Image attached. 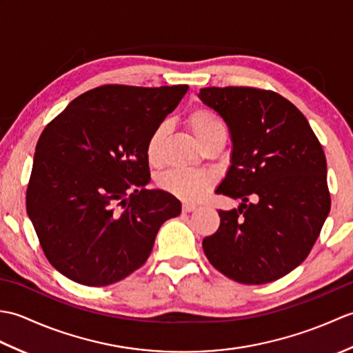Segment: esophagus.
<instances>
[{
  "label": "esophagus",
  "instance_id": "esophagus-1",
  "mask_svg": "<svg viewBox=\"0 0 353 353\" xmlns=\"http://www.w3.org/2000/svg\"><path fill=\"white\" fill-rule=\"evenodd\" d=\"M196 205H191V203H183V206H182V211L183 212H192V211H196Z\"/></svg>",
  "mask_w": 353,
  "mask_h": 353
}]
</instances>
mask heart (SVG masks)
<instances>
[{
	"label": "heart",
	"mask_w": 353,
	"mask_h": 353,
	"mask_svg": "<svg viewBox=\"0 0 353 353\" xmlns=\"http://www.w3.org/2000/svg\"><path fill=\"white\" fill-rule=\"evenodd\" d=\"M185 124L201 147L216 137H226L228 133L226 124H224L223 119L208 108L192 109L186 115ZM165 132H167V127H165V124H159L147 141L145 154L152 165L161 162V150ZM214 182L215 177L211 172L190 170H170L157 177V185H159L161 190L185 201L201 200L211 191Z\"/></svg>",
	"instance_id": "heart-1"
}]
</instances>
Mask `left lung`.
Wrapping results in <instances>:
<instances>
[{
    "label": "left lung",
    "instance_id": "8db88e82",
    "mask_svg": "<svg viewBox=\"0 0 353 353\" xmlns=\"http://www.w3.org/2000/svg\"><path fill=\"white\" fill-rule=\"evenodd\" d=\"M199 99L232 139L230 167L215 192L241 200L219 211V230L203 239L206 258L239 283L273 282L306 259L331 211L323 148L302 112L273 91L212 86Z\"/></svg>",
    "mask_w": 353,
    "mask_h": 353
}]
</instances>
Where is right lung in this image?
Here are the masks:
<instances>
[{
	"label": "right lung",
	"mask_w": 353,
	"mask_h": 353,
	"mask_svg": "<svg viewBox=\"0 0 353 353\" xmlns=\"http://www.w3.org/2000/svg\"><path fill=\"white\" fill-rule=\"evenodd\" d=\"M188 85H104L72 100L45 127L27 186V214L45 256L68 279L106 287L138 270L162 224L182 211L145 190L150 134Z\"/></svg>",
	"instance_id": "obj_1"
}]
</instances>
